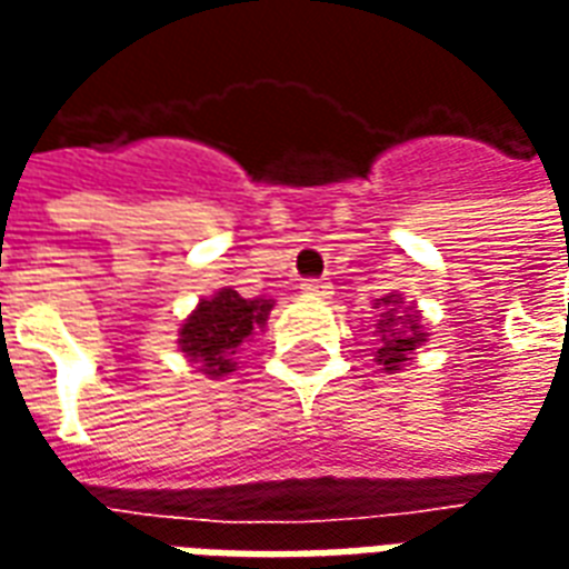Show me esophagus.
I'll return each instance as SVG.
<instances>
[{
    "label": "esophagus",
    "mask_w": 569,
    "mask_h": 569,
    "mask_svg": "<svg viewBox=\"0 0 569 569\" xmlns=\"http://www.w3.org/2000/svg\"><path fill=\"white\" fill-rule=\"evenodd\" d=\"M301 292L310 298H326L332 296V283H326V280H305V283H301Z\"/></svg>",
    "instance_id": "obj_1"
}]
</instances>
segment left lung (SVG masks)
Instances as JSON below:
<instances>
[{
	"instance_id": "1",
	"label": "left lung",
	"mask_w": 569,
	"mask_h": 569,
	"mask_svg": "<svg viewBox=\"0 0 569 569\" xmlns=\"http://www.w3.org/2000/svg\"><path fill=\"white\" fill-rule=\"evenodd\" d=\"M383 305H393L399 308L402 301L393 296L381 298ZM378 329H381V347H378V362H381L387 371H399L406 366V359L411 350H418L423 341H427V335L418 326V313H408L406 320L402 317H393V313H387V320L378 322Z\"/></svg>"
}]
</instances>
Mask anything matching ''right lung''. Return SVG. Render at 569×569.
<instances>
[{"instance_id": "1", "label": "right lung", "mask_w": 569, "mask_h": 569, "mask_svg": "<svg viewBox=\"0 0 569 569\" xmlns=\"http://www.w3.org/2000/svg\"><path fill=\"white\" fill-rule=\"evenodd\" d=\"M271 308L268 298H240L234 289H222L212 298H203L198 310L182 322L179 347L188 359L200 362L203 375L222 378L234 371L231 357L237 347L268 322Z\"/></svg>"}]
</instances>
